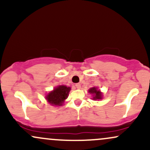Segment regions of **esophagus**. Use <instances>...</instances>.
Wrapping results in <instances>:
<instances>
[{"label": "esophagus", "instance_id": "esophagus-1", "mask_svg": "<svg viewBox=\"0 0 150 150\" xmlns=\"http://www.w3.org/2000/svg\"><path fill=\"white\" fill-rule=\"evenodd\" d=\"M75 87H76L77 89H80L81 85H80V83H77V84H76V85H75Z\"/></svg>", "mask_w": 150, "mask_h": 150}]
</instances>
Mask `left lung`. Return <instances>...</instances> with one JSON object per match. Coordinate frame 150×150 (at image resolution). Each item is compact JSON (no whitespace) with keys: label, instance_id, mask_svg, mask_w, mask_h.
<instances>
[{"label":"left lung","instance_id":"8db88e82","mask_svg":"<svg viewBox=\"0 0 150 150\" xmlns=\"http://www.w3.org/2000/svg\"><path fill=\"white\" fill-rule=\"evenodd\" d=\"M89 93L92 94L94 100H97V99H102V93L100 91L98 90L97 87H92L89 89Z\"/></svg>","mask_w":150,"mask_h":150}]
</instances>
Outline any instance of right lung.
<instances>
[{"instance_id": "add662e5", "label": "right lung", "mask_w": 150, "mask_h": 150, "mask_svg": "<svg viewBox=\"0 0 150 150\" xmlns=\"http://www.w3.org/2000/svg\"><path fill=\"white\" fill-rule=\"evenodd\" d=\"M70 91V87H66L65 85L58 86L46 96V99L51 105L62 106L65 99L68 98Z\"/></svg>"}]
</instances>
